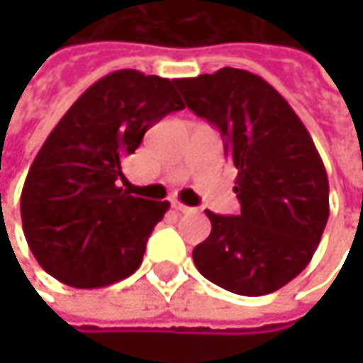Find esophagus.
<instances>
[{
  "label": "esophagus",
  "instance_id": "34e87169",
  "mask_svg": "<svg viewBox=\"0 0 363 363\" xmlns=\"http://www.w3.org/2000/svg\"><path fill=\"white\" fill-rule=\"evenodd\" d=\"M172 208H174L177 212H181V214H186V212H193V208L184 206V203H181V201H172Z\"/></svg>",
  "mask_w": 363,
  "mask_h": 363
}]
</instances>
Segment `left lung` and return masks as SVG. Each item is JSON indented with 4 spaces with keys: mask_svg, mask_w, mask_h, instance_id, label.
I'll return each mask as SVG.
<instances>
[{
    "mask_svg": "<svg viewBox=\"0 0 363 363\" xmlns=\"http://www.w3.org/2000/svg\"><path fill=\"white\" fill-rule=\"evenodd\" d=\"M177 86L186 107L220 130L242 203L240 216L206 210L212 231L193 262L229 292H275L309 264L326 229L330 186L313 138L286 99L250 71L225 67Z\"/></svg>",
    "mask_w": 363,
    "mask_h": 363,
    "instance_id": "obj_1",
    "label": "left lung"
}]
</instances>
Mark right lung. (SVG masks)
I'll use <instances>...</instances> for the list:
<instances>
[{"label": "right lung", "instance_id": "add662e5", "mask_svg": "<svg viewBox=\"0 0 363 363\" xmlns=\"http://www.w3.org/2000/svg\"><path fill=\"white\" fill-rule=\"evenodd\" d=\"M177 79L134 69L92 84L35 155L21 195L23 231L45 273L73 288H105L132 275L170 203L130 195L123 157L145 132L184 109Z\"/></svg>", "mask_w": 363, "mask_h": 363}]
</instances>
